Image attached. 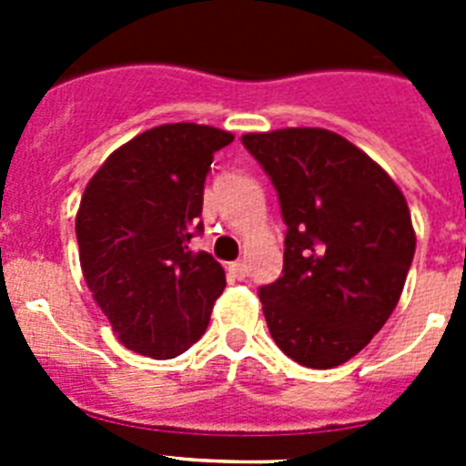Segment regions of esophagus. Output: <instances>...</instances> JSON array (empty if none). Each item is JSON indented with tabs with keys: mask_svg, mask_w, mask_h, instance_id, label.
Returning a JSON list of instances; mask_svg holds the SVG:
<instances>
[{
	"mask_svg": "<svg viewBox=\"0 0 466 466\" xmlns=\"http://www.w3.org/2000/svg\"><path fill=\"white\" fill-rule=\"evenodd\" d=\"M228 268H230V273L236 275L238 279H242V278H245V275H247V266H245V261H236V263H230Z\"/></svg>",
	"mask_w": 466,
	"mask_h": 466,
	"instance_id": "1",
	"label": "esophagus"
}]
</instances>
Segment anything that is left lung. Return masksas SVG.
I'll use <instances>...</instances> for the list:
<instances>
[{
	"instance_id": "obj_1",
	"label": "left lung",
	"mask_w": 466,
	"mask_h": 466,
	"mask_svg": "<svg viewBox=\"0 0 466 466\" xmlns=\"http://www.w3.org/2000/svg\"><path fill=\"white\" fill-rule=\"evenodd\" d=\"M279 196L284 268L258 289L284 355L333 369L397 308L415 254L409 203L371 156L324 127L242 135Z\"/></svg>"
}]
</instances>
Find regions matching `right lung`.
<instances>
[{
	"mask_svg": "<svg viewBox=\"0 0 466 466\" xmlns=\"http://www.w3.org/2000/svg\"><path fill=\"white\" fill-rule=\"evenodd\" d=\"M233 135L166 123L118 147L95 172L76 212L84 279L123 345L172 360L205 333L226 273L188 242L203 230L214 151Z\"/></svg>",
	"mask_w": 466,
	"mask_h": 466,
	"instance_id": "obj_1",
	"label": "right lung"
}]
</instances>
